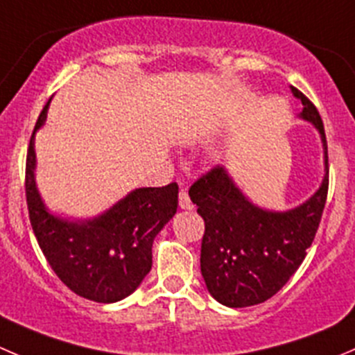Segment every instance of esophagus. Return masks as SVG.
Instances as JSON below:
<instances>
[{
	"label": "esophagus",
	"instance_id": "34e87169",
	"mask_svg": "<svg viewBox=\"0 0 355 355\" xmlns=\"http://www.w3.org/2000/svg\"><path fill=\"white\" fill-rule=\"evenodd\" d=\"M178 206H180L182 209H192V201L191 198H189L187 191H184V189H182L180 194H178Z\"/></svg>",
	"mask_w": 355,
	"mask_h": 355
}]
</instances>
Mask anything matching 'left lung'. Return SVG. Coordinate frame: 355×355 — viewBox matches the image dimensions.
Here are the masks:
<instances>
[{
  "mask_svg": "<svg viewBox=\"0 0 355 355\" xmlns=\"http://www.w3.org/2000/svg\"><path fill=\"white\" fill-rule=\"evenodd\" d=\"M304 104L300 118L321 133L326 175L319 191L290 211H267L244 198L225 168L215 166L189 189L205 220L201 274L211 297L227 307L263 304L304 261L319 229L328 198V142L315 105L291 86Z\"/></svg>",
  "mask_w": 355,
  "mask_h": 355,
  "instance_id": "8db88e82",
  "label": "left lung"
}]
</instances>
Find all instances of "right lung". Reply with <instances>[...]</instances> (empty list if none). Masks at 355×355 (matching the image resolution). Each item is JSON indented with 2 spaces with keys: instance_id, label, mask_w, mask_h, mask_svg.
Wrapping results in <instances>:
<instances>
[{
  "instance_id": "add662e5",
  "label": "right lung",
  "mask_w": 355,
  "mask_h": 355,
  "mask_svg": "<svg viewBox=\"0 0 355 355\" xmlns=\"http://www.w3.org/2000/svg\"><path fill=\"white\" fill-rule=\"evenodd\" d=\"M41 111L26 159V198L34 236L58 279L86 300L112 304L139 288L153 267V243L177 213V182L130 192L94 220L69 222L44 208L34 182V133L46 118Z\"/></svg>"
}]
</instances>
